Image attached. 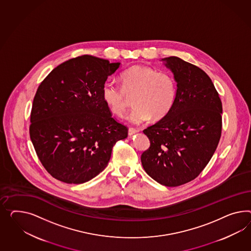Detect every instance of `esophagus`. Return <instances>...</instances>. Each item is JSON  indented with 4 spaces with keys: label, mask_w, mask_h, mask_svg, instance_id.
Instances as JSON below:
<instances>
[{
    "label": "esophagus",
    "mask_w": 251,
    "mask_h": 251,
    "mask_svg": "<svg viewBox=\"0 0 251 251\" xmlns=\"http://www.w3.org/2000/svg\"><path fill=\"white\" fill-rule=\"evenodd\" d=\"M128 133H129V136L134 135L136 133H138V130L135 129H132V128H129Z\"/></svg>",
    "instance_id": "34e87169"
}]
</instances>
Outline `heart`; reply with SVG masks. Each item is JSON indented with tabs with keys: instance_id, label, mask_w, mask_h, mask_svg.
<instances>
[{
	"instance_id": "1",
	"label": "heart",
	"mask_w": 251,
	"mask_h": 251,
	"mask_svg": "<svg viewBox=\"0 0 251 251\" xmlns=\"http://www.w3.org/2000/svg\"><path fill=\"white\" fill-rule=\"evenodd\" d=\"M122 87L106 82L102 87V99L115 115H124L129 98L134 95L135 106L127 116L131 124L140 125L153 120H161L169 113L176 99V85L167 73L159 72L145 66H133L120 76Z\"/></svg>"
}]
</instances>
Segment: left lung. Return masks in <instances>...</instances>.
Returning <instances> with one entry per match:
<instances>
[{
  "instance_id": "left-lung-1",
  "label": "left lung",
  "mask_w": 251,
  "mask_h": 251,
  "mask_svg": "<svg viewBox=\"0 0 251 251\" xmlns=\"http://www.w3.org/2000/svg\"><path fill=\"white\" fill-rule=\"evenodd\" d=\"M177 83L169 113L143 130L149 149L143 169L156 182L175 187L197 178L217 149L222 129V102L207 74L176 56L163 58Z\"/></svg>"
}]
</instances>
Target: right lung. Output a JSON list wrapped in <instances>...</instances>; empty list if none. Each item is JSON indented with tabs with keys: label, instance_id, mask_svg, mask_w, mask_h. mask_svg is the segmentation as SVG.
<instances>
[{
	"label": "right lung",
	"instance_id": "add662e5",
	"mask_svg": "<svg viewBox=\"0 0 251 251\" xmlns=\"http://www.w3.org/2000/svg\"><path fill=\"white\" fill-rule=\"evenodd\" d=\"M121 63L81 55L54 68L37 88L30 138L43 166L67 183L88 182L108 165L128 136L102 99V87Z\"/></svg>",
	"mask_w": 251,
	"mask_h": 251
}]
</instances>
